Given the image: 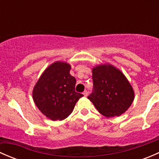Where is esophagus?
<instances>
[{"instance_id": "34e87169", "label": "esophagus", "mask_w": 159, "mask_h": 159, "mask_svg": "<svg viewBox=\"0 0 159 159\" xmlns=\"http://www.w3.org/2000/svg\"><path fill=\"white\" fill-rule=\"evenodd\" d=\"M83 94H84V96H88V94H89V92H88L87 91H84V92H83Z\"/></svg>"}]
</instances>
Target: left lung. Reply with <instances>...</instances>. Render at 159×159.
Segmentation results:
<instances>
[{"instance_id": "obj_1", "label": "left lung", "mask_w": 159, "mask_h": 159, "mask_svg": "<svg viewBox=\"0 0 159 159\" xmlns=\"http://www.w3.org/2000/svg\"><path fill=\"white\" fill-rule=\"evenodd\" d=\"M93 91L88 97L102 115L119 116L132 104L134 90L124 74L109 64L92 69Z\"/></svg>"}]
</instances>
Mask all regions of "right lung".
<instances>
[{
	"instance_id": "right-lung-1",
	"label": "right lung",
	"mask_w": 159,
	"mask_h": 159,
	"mask_svg": "<svg viewBox=\"0 0 159 159\" xmlns=\"http://www.w3.org/2000/svg\"><path fill=\"white\" fill-rule=\"evenodd\" d=\"M70 65L56 61L48 67L33 89V99L38 109L52 121H61L73 111L83 95L75 91L76 79L70 75Z\"/></svg>"
}]
</instances>
